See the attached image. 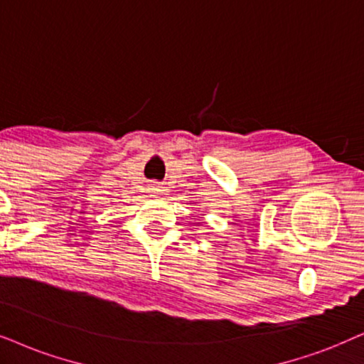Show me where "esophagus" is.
<instances>
[{"label": "esophagus", "instance_id": "34e87169", "mask_svg": "<svg viewBox=\"0 0 364 364\" xmlns=\"http://www.w3.org/2000/svg\"><path fill=\"white\" fill-rule=\"evenodd\" d=\"M151 191H153L154 195L158 196V195H161V193H163L164 190H163V186H161V185H154V186H151Z\"/></svg>", "mask_w": 364, "mask_h": 364}]
</instances>
